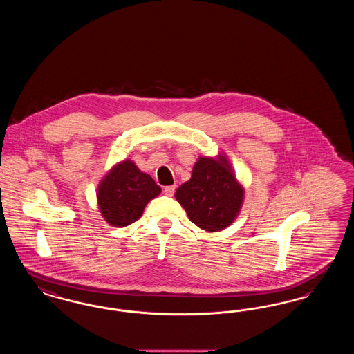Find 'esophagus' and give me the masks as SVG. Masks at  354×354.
Instances as JSON below:
<instances>
[{
    "instance_id": "esophagus-1",
    "label": "esophagus",
    "mask_w": 354,
    "mask_h": 354,
    "mask_svg": "<svg viewBox=\"0 0 354 354\" xmlns=\"http://www.w3.org/2000/svg\"><path fill=\"white\" fill-rule=\"evenodd\" d=\"M163 192H165V195H167V196H172V195L175 194V185H167V187H165V188H163Z\"/></svg>"
}]
</instances>
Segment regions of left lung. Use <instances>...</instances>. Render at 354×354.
<instances>
[{
	"label": "left lung",
	"instance_id": "1",
	"mask_svg": "<svg viewBox=\"0 0 354 354\" xmlns=\"http://www.w3.org/2000/svg\"><path fill=\"white\" fill-rule=\"evenodd\" d=\"M175 198L195 225L207 232H219L237 218L244 188L224 153L199 156L191 179L176 189Z\"/></svg>",
	"mask_w": 354,
	"mask_h": 354
}]
</instances>
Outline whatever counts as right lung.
Returning a JSON list of instances; mask_svg holds the SVG:
<instances>
[{
	"instance_id": "1",
	"label": "right lung",
	"mask_w": 354,
	"mask_h": 354,
	"mask_svg": "<svg viewBox=\"0 0 354 354\" xmlns=\"http://www.w3.org/2000/svg\"><path fill=\"white\" fill-rule=\"evenodd\" d=\"M160 192V187L149 174L126 159L103 176L97 199L103 219L113 227H126L139 219L147 203Z\"/></svg>"
}]
</instances>
